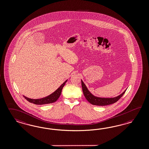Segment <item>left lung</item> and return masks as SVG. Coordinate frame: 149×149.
I'll return each mask as SVG.
<instances>
[{"label": "left lung", "instance_id": "1", "mask_svg": "<svg viewBox=\"0 0 149 149\" xmlns=\"http://www.w3.org/2000/svg\"><path fill=\"white\" fill-rule=\"evenodd\" d=\"M81 81V86L83 89V92L84 93V96L85 98L87 99L88 102L91 103L92 105H98V106H105L112 104L113 103L117 102L119 99H120L123 95L125 93L126 90L123 92L121 95L115 97V98H99L93 95H92L91 93L88 90L86 85H85L83 81Z\"/></svg>", "mask_w": 149, "mask_h": 149}]
</instances>
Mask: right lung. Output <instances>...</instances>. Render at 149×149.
Instances as JSON below:
<instances>
[{
    "label": "right lung",
    "instance_id": "1",
    "mask_svg": "<svg viewBox=\"0 0 149 149\" xmlns=\"http://www.w3.org/2000/svg\"><path fill=\"white\" fill-rule=\"evenodd\" d=\"M67 80H66L65 82L63 84H61V86L58 88L56 91L54 92L53 93L51 94L50 95L47 96L45 98H42L41 99H33L29 98L25 96H24V97L30 103H33L36 105H43V104H47L50 103H54L57 100L60 95H61L62 89L65 85V83H66Z\"/></svg>",
    "mask_w": 149,
    "mask_h": 149
}]
</instances>
